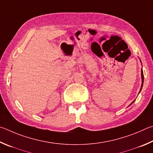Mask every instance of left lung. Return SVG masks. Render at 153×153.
Returning a JSON list of instances; mask_svg holds the SVG:
<instances>
[{"instance_id":"8db88e82","label":"left lung","mask_w":153,"mask_h":153,"mask_svg":"<svg viewBox=\"0 0 153 153\" xmlns=\"http://www.w3.org/2000/svg\"><path fill=\"white\" fill-rule=\"evenodd\" d=\"M141 76H142V85H141V88H140V90L142 89V87H143V81H144V74H143V70H142V71H141ZM134 102V101H133ZM132 102V103H133ZM131 103V104H132Z\"/></svg>"}]
</instances>
